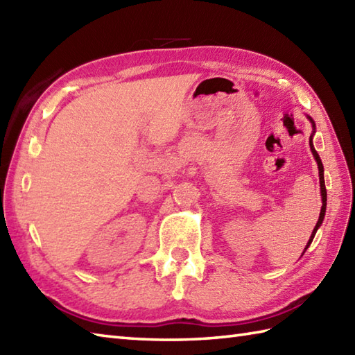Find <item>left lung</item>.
<instances>
[{
  "mask_svg": "<svg viewBox=\"0 0 355 355\" xmlns=\"http://www.w3.org/2000/svg\"><path fill=\"white\" fill-rule=\"evenodd\" d=\"M308 119H310V122L313 123V128L315 130V125H314V122H313V119H311V117H308ZM310 148H311V153H313V155H314V158H315V162H318V166H319V182H320V193H322V209H320L319 221H318V224H315V227H314V230H313V233H311L310 241H308L305 250H306V248L310 247V244L313 243V238H314V235H315V232H318V229L320 227V224H322V221H323V218H325V212H327V187H325V178H323V164H322V160H320V157H319V154H318V150L314 149V145H313V135L310 137ZM305 250H304V253H305Z\"/></svg>",
  "mask_w": 355,
  "mask_h": 355,
  "instance_id": "1",
  "label": "left lung"
}]
</instances>
